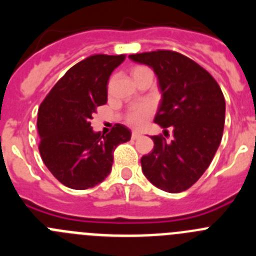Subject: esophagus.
Instances as JSON below:
<instances>
[{"label":"esophagus","instance_id":"1","mask_svg":"<svg viewBox=\"0 0 256 256\" xmlns=\"http://www.w3.org/2000/svg\"><path fill=\"white\" fill-rule=\"evenodd\" d=\"M140 137H141V134H140L138 132H132V136H130V138L132 140H137L140 138Z\"/></svg>","mask_w":256,"mask_h":256}]
</instances>
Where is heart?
Wrapping results in <instances>:
<instances>
[{
	"instance_id": "1",
	"label": "heart",
	"mask_w": 256,
	"mask_h": 256,
	"mask_svg": "<svg viewBox=\"0 0 256 256\" xmlns=\"http://www.w3.org/2000/svg\"><path fill=\"white\" fill-rule=\"evenodd\" d=\"M141 69H144V68L137 66L134 68L133 72H137V70ZM151 114H152V108H151V105H148V104H138V105L133 106V108H130L128 110V112L126 115V123L128 126H133V128H140Z\"/></svg>"
}]
</instances>
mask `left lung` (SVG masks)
<instances>
[{
    "mask_svg": "<svg viewBox=\"0 0 256 256\" xmlns=\"http://www.w3.org/2000/svg\"><path fill=\"white\" fill-rule=\"evenodd\" d=\"M148 65L159 79L162 100L154 119L173 130V140L152 136L154 150L142 156V172L154 186L177 194L196 183L212 162L222 141L226 101L209 72L170 50L130 55Z\"/></svg>",
    "mask_w": 256,
    "mask_h": 256,
    "instance_id": "8db88e82",
    "label": "left lung"
}]
</instances>
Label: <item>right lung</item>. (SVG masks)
<instances>
[{"instance_id":"right-lung-1","label":"right lung","mask_w":256,"mask_h":256,"mask_svg":"<svg viewBox=\"0 0 256 256\" xmlns=\"http://www.w3.org/2000/svg\"><path fill=\"white\" fill-rule=\"evenodd\" d=\"M126 55L88 56L70 68L52 87L38 110L40 154L52 176L69 188L87 190L112 172L114 150L130 140L115 124L112 132H94L91 119L108 101V82Z\"/></svg>"}]
</instances>
